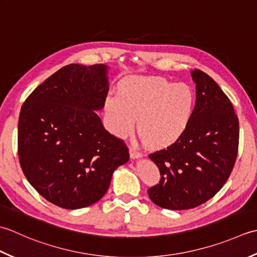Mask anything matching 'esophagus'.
I'll return each instance as SVG.
<instances>
[{
  "label": "esophagus",
  "instance_id": "esophagus-1",
  "mask_svg": "<svg viewBox=\"0 0 257 257\" xmlns=\"http://www.w3.org/2000/svg\"><path fill=\"white\" fill-rule=\"evenodd\" d=\"M128 152H130V158L132 159V160H138V159H141L142 158V154H141V152H139L138 151V149H135V148H130V150H128Z\"/></svg>",
  "mask_w": 257,
  "mask_h": 257
}]
</instances>
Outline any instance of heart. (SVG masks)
<instances>
[{
	"label": "heart",
	"mask_w": 257,
	"mask_h": 257,
	"mask_svg": "<svg viewBox=\"0 0 257 257\" xmlns=\"http://www.w3.org/2000/svg\"><path fill=\"white\" fill-rule=\"evenodd\" d=\"M196 95L186 84H175L161 76L127 78L119 85V96L105 99L109 128L117 138L138 131L150 149L169 148L184 134L195 111Z\"/></svg>",
	"instance_id": "heart-1"
}]
</instances>
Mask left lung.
<instances>
[{"label": "left lung", "mask_w": 257, "mask_h": 257, "mask_svg": "<svg viewBox=\"0 0 257 257\" xmlns=\"http://www.w3.org/2000/svg\"><path fill=\"white\" fill-rule=\"evenodd\" d=\"M196 104L190 124L166 150L150 154L159 167L160 184L149 188L156 205L181 211L205 203L221 190L236 160L238 118L217 83L200 70L191 71Z\"/></svg>", "instance_id": "8db88e82"}]
</instances>
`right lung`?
<instances>
[{
	"mask_svg": "<svg viewBox=\"0 0 257 257\" xmlns=\"http://www.w3.org/2000/svg\"><path fill=\"white\" fill-rule=\"evenodd\" d=\"M108 92V66L70 64L42 83L22 105L19 160L30 184L67 209L96 203L130 159L96 111Z\"/></svg>",
	"mask_w": 257,
	"mask_h": 257,
	"instance_id": "1",
	"label": "right lung"
}]
</instances>
